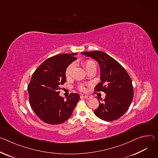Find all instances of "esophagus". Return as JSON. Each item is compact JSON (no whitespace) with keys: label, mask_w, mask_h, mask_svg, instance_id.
Here are the masks:
<instances>
[{"label":"esophagus","mask_w":158,"mask_h":158,"mask_svg":"<svg viewBox=\"0 0 158 158\" xmlns=\"http://www.w3.org/2000/svg\"><path fill=\"white\" fill-rule=\"evenodd\" d=\"M82 96L85 99H91L92 98L91 96H88V95H84V96Z\"/></svg>","instance_id":"34e87169"}]
</instances>
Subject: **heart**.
I'll return each mask as SVG.
<instances>
[{
	"instance_id": "1",
	"label": "heart",
	"mask_w": 158,
	"mask_h": 158,
	"mask_svg": "<svg viewBox=\"0 0 158 158\" xmlns=\"http://www.w3.org/2000/svg\"><path fill=\"white\" fill-rule=\"evenodd\" d=\"M82 65L85 69V70L88 71V70L96 68V64L95 62L92 60H86L82 62ZM74 69V65L73 64H70L67 66V67L65 69V75L66 77H70L73 75V71ZM77 89L81 91H85V85L84 84H80L78 85Z\"/></svg>"
}]
</instances>
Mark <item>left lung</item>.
Here are the masks:
<instances>
[{
	"label": "left lung",
	"mask_w": 158,
	"mask_h": 158,
	"mask_svg": "<svg viewBox=\"0 0 158 158\" xmlns=\"http://www.w3.org/2000/svg\"><path fill=\"white\" fill-rule=\"evenodd\" d=\"M81 53L95 59L100 66L102 81L96 85L94 91H103L106 96L103 103L99 102L94 114L105 121L118 119L127 111L132 101L134 90L130 76L117 60L105 52L95 50Z\"/></svg>",
	"instance_id": "8db88e82"
}]
</instances>
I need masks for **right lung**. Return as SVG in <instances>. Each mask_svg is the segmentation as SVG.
Returning a JSON list of instances; mask_svg holds the SVG:
<instances>
[{
	"label": "right lung",
	"instance_id": "obj_1",
	"mask_svg": "<svg viewBox=\"0 0 158 158\" xmlns=\"http://www.w3.org/2000/svg\"><path fill=\"white\" fill-rule=\"evenodd\" d=\"M77 53L60 54L48 58L34 72L28 84L30 105L36 115L44 122L56 125L70 118L79 99L77 93L66 98L60 96V85L66 81L65 71L77 59Z\"/></svg>",
	"mask_w": 158,
	"mask_h": 158
}]
</instances>
